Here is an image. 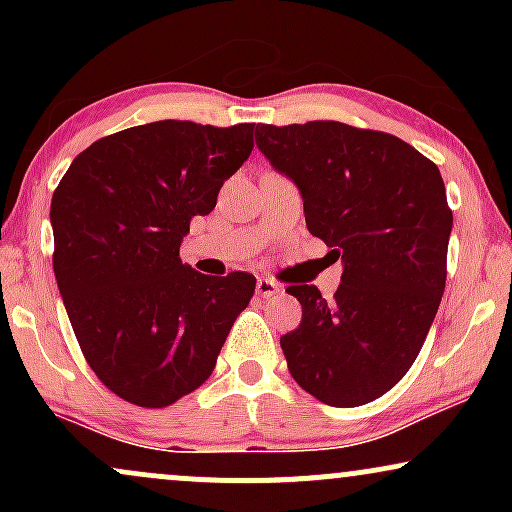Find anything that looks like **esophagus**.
Here are the masks:
<instances>
[{
	"mask_svg": "<svg viewBox=\"0 0 512 512\" xmlns=\"http://www.w3.org/2000/svg\"><path fill=\"white\" fill-rule=\"evenodd\" d=\"M255 291L260 298H274L281 293V284H276L274 279H264V276H260V279H257Z\"/></svg>",
	"mask_w": 512,
	"mask_h": 512,
	"instance_id": "esophagus-1",
	"label": "esophagus"
}]
</instances>
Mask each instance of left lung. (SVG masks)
Segmentation results:
<instances>
[{"label": "left lung", "mask_w": 512, "mask_h": 512, "mask_svg": "<svg viewBox=\"0 0 512 512\" xmlns=\"http://www.w3.org/2000/svg\"><path fill=\"white\" fill-rule=\"evenodd\" d=\"M257 146L296 182L305 226L342 257V286L313 284L298 330L281 337L298 385L330 407H361L392 390L419 356L448 279L452 209L431 158L395 134L313 120L257 125Z\"/></svg>", "instance_id": "obj_1"}]
</instances>
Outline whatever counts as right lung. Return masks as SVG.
Masks as SVG:
<instances>
[{"label":"right lung","mask_w":512,"mask_h":512,"mask_svg":"<svg viewBox=\"0 0 512 512\" xmlns=\"http://www.w3.org/2000/svg\"><path fill=\"white\" fill-rule=\"evenodd\" d=\"M255 125L161 120L93 142L52 195V267L76 342L129 404L163 409L216 366L257 279L199 274L180 260L195 216L248 161Z\"/></svg>","instance_id":"obj_1"}]
</instances>
